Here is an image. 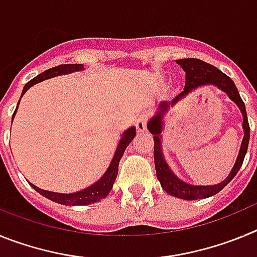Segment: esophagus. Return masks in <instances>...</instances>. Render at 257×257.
I'll use <instances>...</instances> for the list:
<instances>
[{
    "label": "esophagus",
    "mask_w": 257,
    "mask_h": 257,
    "mask_svg": "<svg viewBox=\"0 0 257 257\" xmlns=\"http://www.w3.org/2000/svg\"><path fill=\"white\" fill-rule=\"evenodd\" d=\"M147 121H148V117H147V113H142L139 114L138 119H136V130L139 133H143L147 128Z\"/></svg>",
    "instance_id": "obj_1"
}]
</instances>
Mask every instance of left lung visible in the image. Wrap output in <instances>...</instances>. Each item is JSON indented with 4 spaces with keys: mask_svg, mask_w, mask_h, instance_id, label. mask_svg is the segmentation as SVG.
Returning <instances> with one entry per match:
<instances>
[{
    "mask_svg": "<svg viewBox=\"0 0 257 257\" xmlns=\"http://www.w3.org/2000/svg\"><path fill=\"white\" fill-rule=\"evenodd\" d=\"M176 63L185 72V87H184V91L175 97L171 103L162 101L160 105L157 106V112L149 119L147 127H148V130L151 131L154 139V166H156L157 179L160 180L161 187L165 189V192H167L171 196L178 197V198L181 199H187V201H196V199L208 198V197L219 193L222 188L230 183L231 179L234 178L237 172L239 171L240 166L243 163L244 156L247 153V148H248L249 124L248 119H247L244 103L240 99L239 92H238L234 82L226 74L222 73L221 70L217 69L216 67L208 64L206 61L199 60V59H180V60H176ZM203 85H215L220 91L225 92L229 98L237 104L241 112L242 113V116L244 117L242 126L244 127L245 134L244 139L241 143L237 160H236L235 166L226 180L219 184H214L213 186H193L192 184L185 183L180 178H178L169 169L168 164L165 162L164 156H163L160 139H162V131L163 126L164 125L163 117L168 111L169 108L176 105L181 98L186 97L190 92L198 87H203Z\"/></svg>",
    "mask_w": 257,
    "mask_h": 257,
    "instance_id": "left-lung-1",
    "label": "left lung"
}]
</instances>
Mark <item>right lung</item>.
Here are the masks:
<instances>
[{"mask_svg": "<svg viewBox=\"0 0 257 257\" xmlns=\"http://www.w3.org/2000/svg\"><path fill=\"white\" fill-rule=\"evenodd\" d=\"M83 69H85V68H83L82 64H63V65H58V67L50 68V69L45 70L44 73L38 74L37 77L31 79V81L24 86L22 96L28 91L32 86L36 85V83L38 82H42V81H45V79H50L52 78V77H56V76H64V74L74 73V72H81V70ZM19 101H18V106H19ZM18 106L13 114V119L14 117H15V114H17ZM135 135H136V128L134 126L123 131L121 139H119V142H118L117 148H115L114 156H113L112 161H110V163H109L106 171L104 172L103 176H101L99 180L95 181L94 184H91L90 187L85 188V189L78 190V192H73V193H56V192H50V190L41 189V188L36 187L35 184H32V183L29 184H31V187L33 188L36 192H38L40 194L46 197V198L51 199V201L56 202V203H60V205L86 206V205L95 203V202H99L100 199L105 198V197L109 194V192L112 190L113 184H114L115 178H117L119 161H121L122 156H123L124 151H126V148L128 147V144H130V143L133 142L134 138H135Z\"/></svg>", "mask_w": 257, "mask_h": 257, "instance_id": "add662e5", "label": "right lung"}]
</instances>
